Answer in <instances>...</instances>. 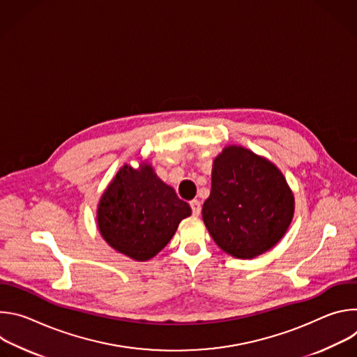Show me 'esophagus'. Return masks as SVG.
I'll use <instances>...</instances> for the list:
<instances>
[{"mask_svg":"<svg viewBox=\"0 0 357 357\" xmlns=\"http://www.w3.org/2000/svg\"><path fill=\"white\" fill-rule=\"evenodd\" d=\"M190 208H192V213L195 216H199L200 215V211H202V206H200V202L199 200H192L190 202Z\"/></svg>","mask_w":357,"mask_h":357,"instance_id":"34e87169","label":"esophagus"}]
</instances>
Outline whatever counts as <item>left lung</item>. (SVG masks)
<instances>
[{
  "mask_svg": "<svg viewBox=\"0 0 357 357\" xmlns=\"http://www.w3.org/2000/svg\"><path fill=\"white\" fill-rule=\"evenodd\" d=\"M294 205V195L273 162L247 148L229 145L213 161L212 190L202 216L223 251L237 259H254L282 238Z\"/></svg>",
  "mask_w": 357,
  "mask_h": 357,
  "instance_id": "1",
  "label": "left lung"
}]
</instances>
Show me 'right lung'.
<instances>
[{
  "instance_id": "obj_1",
  "label": "right lung",
  "mask_w": 357,
  "mask_h": 357,
  "mask_svg": "<svg viewBox=\"0 0 357 357\" xmlns=\"http://www.w3.org/2000/svg\"><path fill=\"white\" fill-rule=\"evenodd\" d=\"M190 206L151 165H124L101 195L97 225L103 238L137 261L152 259L169 243Z\"/></svg>"
}]
</instances>
